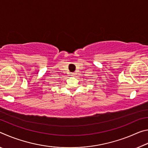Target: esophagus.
Instances as JSON below:
<instances>
[{"mask_svg": "<svg viewBox=\"0 0 148 148\" xmlns=\"http://www.w3.org/2000/svg\"><path fill=\"white\" fill-rule=\"evenodd\" d=\"M71 75L72 76H74V75H75V73H71Z\"/></svg>", "mask_w": 148, "mask_h": 148, "instance_id": "esophagus-1", "label": "esophagus"}]
</instances>
